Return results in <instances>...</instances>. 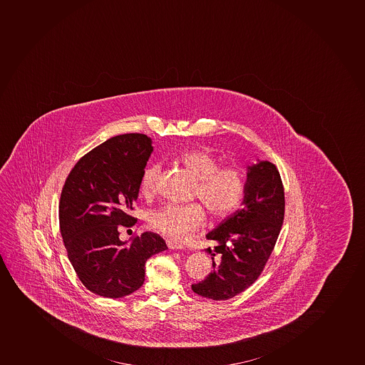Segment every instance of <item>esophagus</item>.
Here are the masks:
<instances>
[{"label":"esophagus","mask_w":365,"mask_h":365,"mask_svg":"<svg viewBox=\"0 0 365 365\" xmlns=\"http://www.w3.org/2000/svg\"><path fill=\"white\" fill-rule=\"evenodd\" d=\"M166 245L172 250H179V249L181 250L185 248V245L181 242L173 241V240H167Z\"/></svg>","instance_id":"obj_1"}]
</instances>
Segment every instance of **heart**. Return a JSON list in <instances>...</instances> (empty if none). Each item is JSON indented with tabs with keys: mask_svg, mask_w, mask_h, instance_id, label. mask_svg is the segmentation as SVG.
Segmentation results:
<instances>
[{
	"mask_svg": "<svg viewBox=\"0 0 365 365\" xmlns=\"http://www.w3.org/2000/svg\"><path fill=\"white\" fill-rule=\"evenodd\" d=\"M178 163L197 179L195 197L200 199L213 220H227L245 200L247 175L238 166L220 167L215 154L206 149L195 148L179 154ZM160 168L158 165L145 167L140 181L143 195L156 191ZM205 211L198 202L187 205L167 204L149 213V225L160 234L182 240L198 230L205 222Z\"/></svg>",
	"mask_w": 365,
	"mask_h": 365,
	"instance_id": "heart-1",
	"label": "heart"
}]
</instances>
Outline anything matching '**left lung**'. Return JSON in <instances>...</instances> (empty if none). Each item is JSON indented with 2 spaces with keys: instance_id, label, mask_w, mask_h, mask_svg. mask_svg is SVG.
<instances>
[{
  "instance_id": "left-lung-1",
  "label": "left lung",
  "mask_w": 365,
  "mask_h": 365,
  "mask_svg": "<svg viewBox=\"0 0 365 365\" xmlns=\"http://www.w3.org/2000/svg\"><path fill=\"white\" fill-rule=\"evenodd\" d=\"M243 207L206 235L216 247L213 270L192 284V290L212 300H227L245 292L262 274L284 217V188L274 163L261 161L248 167ZM219 257L214 261L215 256Z\"/></svg>"
}]
</instances>
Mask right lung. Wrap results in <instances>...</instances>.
<instances>
[{"mask_svg": "<svg viewBox=\"0 0 365 365\" xmlns=\"http://www.w3.org/2000/svg\"><path fill=\"white\" fill-rule=\"evenodd\" d=\"M152 152L147 135H117L82 156L65 180L59 202L61 237L79 279L101 297L117 299L138 290L147 259L167 249L155 232L122 242L118 231L120 225L136 223L129 211Z\"/></svg>", "mask_w": 365, "mask_h": 365, "instance_id": "1", "label": "right lung"}]
</instances>
